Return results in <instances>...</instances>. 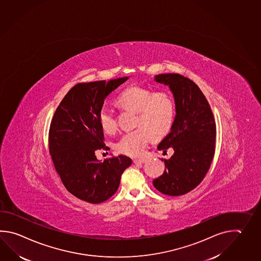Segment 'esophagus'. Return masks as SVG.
Instances as JSON below:
<instances>
[{
    "instance_id": "34e87169",
    "label": "esophagus",
    "mask_w": 261,
    "mask_h": 261,
    "mask_svg": "<svg viewBox=\"0 0 261 261\" xmlns=\"http://www.w3.org/2000/svg\"><path fill=\"white\" fill-rule=\"evenodd\" d=\"M147 162V160L146 159H135L134 160V164H144V163H146Z\"/></svg>"
}]
</instances>
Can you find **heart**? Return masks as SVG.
Wrapping results in <instances>:
<instances>
[{
	"mask_svg": "<svg viewBox=\"0 0 261 261\" xmlns=\"http://www.w3.org/2000/svg\"><path fill=\"white\" fill-rule=\"evenodd\" d=\"M118 103L128 110L139 112L138 124L145 125L155 135L166 132L175 116V101L170 94L156 92L134 85L123 91L118 97ZM98 122L105 133H114L117 129L115 112L110 107L102 106L98 112ZM151 134L146 128L139 127L122 135L116 143V149L120 153L128 156L144 154L149 142Z\"/></svg>",
	"mask_w": 261,
	"mask_h": 261,
	"instance_id": "obj_1",
	"label": "heart"
}]
</instances>
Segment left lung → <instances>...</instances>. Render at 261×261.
Listing matches in <instances>:
<instances>
[{"mask_svg": "<svg viewBox=\"0 0 261 261\" xmlns=\"http://www.w3.org/2000/svg\"><path fill=\"white\" fill-rule=\"evenodd\" d=\"M154 80L168 85L176 104V117L170 133L158 149L173 148L165 161L164 174L152 181L160 192L169 196L186 194L196 188L210 168L215 154L216 122L202 91L192 80L177 73L156 75Z\"/></svg>", "mask_w": 261, "mask_h": 261, "instance_id": "1", "label": "left lung"}]
</instances>
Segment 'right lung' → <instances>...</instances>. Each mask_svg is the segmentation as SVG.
<instances>
[{"label": "right lung", "mask_w": 261, "mask_h": 261, "mask_svg": "<svg viewBox=\"0 0 261 261\" xmlns=\"http://www.w3.org/2000/svg\"><path fill=\"white\" fill-rule=\"evenodd\" d=\"M128 77L74 85L54 114L49 130V151L65 188L91 203L108 200L117 192L122 172L132 164L119 155L100 162L96 150L109 149L98 122V112L112 91Z\"/></svg>", "instance_id": "right-lung-1"}]
</instances>
